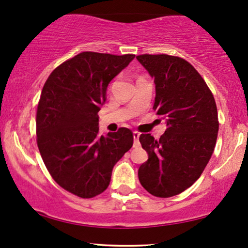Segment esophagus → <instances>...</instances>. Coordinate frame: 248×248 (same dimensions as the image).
<instances>
[{"label":"esophagus","mask_w":248,"mask_h":248,"mask_svg":"<svg viewBox=\"0 0 248 248\" xmlns=\"http://www.w3.org/2000/svg\"><path fill=\"white\" fill-rule=\"evenodd\" d=\"M133 138H134V147H139L140 143H139V138H140V133H139L138 131H134L133 132Z\"/></svg>","instance_id":"1"}]
</instances>
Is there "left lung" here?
Listing matches in <instances>:
<instances>
[{"label": "left lung", "mask_w": 248, "mask_h": 248, "mask_svg": "<svg viewBox=\"0 0 248 248\" xmlns=\"http://www.w3.org/2000/svg\"><path fill=\"white\" fill-rule=\"evenodd\" d=\"M155 84L154 109L166 120L159 140L141 134L148 160L139 168L141 185L157 198H170L198 181L215 150L218 110L200 73L177 56H137Z\"/></svg>", "instance_id": "1"}]
</instances>
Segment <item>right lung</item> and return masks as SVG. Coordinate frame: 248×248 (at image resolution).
Returning <instances> with one entry per match:
<instances>
[{
    "mask_svg": "<svg viewBox=\"0 0 248 248\" xmlns=\"http://www.w3.org/2000/svg\"><path fill=\"white\" fill-rule=\"evenodd\" d=\"M135 57L83 52L50 73L37 107V145L47 170L67 192L93 198L108 187L116 162L133 145L126 127L99 135L107 87Z\"/></svg>",
    "mask_w": 248,
    "mask_h": 248,
    "instance_id": "add662e5",
    "label": "right lung"
}]
</instances>
